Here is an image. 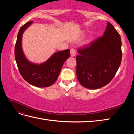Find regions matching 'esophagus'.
Here are the masks:
<instances>
[{"instance_id":"esophagus-1","label":"esophagus","mask_w":134,"mask_h":134,"mask_svg":"<svg viewBox=\"0 0 134 134\" xmlns=\"http://www.w3.org/2000/svg\"><path fill=\"white\" fill-rule=\"evenodd\" d=\"M70 54L71 56H74L76 55V51L74 49V48H72L70 50Z\"/></svg>"}]
</instances>
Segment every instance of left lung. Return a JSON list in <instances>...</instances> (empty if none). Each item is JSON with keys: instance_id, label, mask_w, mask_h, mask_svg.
Here are the masks:
<instances>
[{"instance_id": "obj_1", "label": "left lung", "mask_w": 134, "mask_h": 134, "mask_svg": "<svg viewBox=\"0 0 134 134\" xmlns=\"http://www.w3.org/2000/svg\"><path fill=\"white\" fill-rule=\"evenodd\" d=\"M78 52L76 73L80 84L88 89L100 88L111 82L120 66V35L108 22L102 36L79 47Z\"/></svg>"}]
</instances>
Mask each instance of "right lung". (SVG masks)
Masks as SVG:
<instances>
[{
	"instance_id": "obj_1",
	"label": "right lung",
	"mask_w": 134,
	"mask_h": 134,
	"mask_svg": "<svg viewBox=\"0 0 134 134\" xmlns=\"http://www.w3.org/2000/svg\"><path fill=\"white\" fill-rule=\"evenodd\" d=\"M32 22H27L20 28L15 44V59L20 74L26 82L35 87H47L57 80L63 64L70 57V50L56 52L46 62L40 65L28 62L22 50V36L24 31Z\"/></svg>"
}]
</instances>
